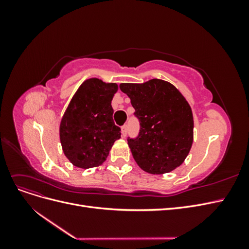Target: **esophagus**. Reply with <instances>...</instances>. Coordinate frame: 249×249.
I'll return each instance as SVG.
<instances>
[{
	"mask_svg": "<svg viewBox=\"0 0 249 249\" xmlns=\"http://www.w3.org/2000/svg\"><path fill=\"white\" fill-rule=\"evenodd\" d=\"M126 131H127V125L126 124H124L122 126V134H123V137H125L126 136Z\"/></svg>",
	"mask_w": 249,
	"mask_h": 249,
	"instance_id": "obj_1",
	"label": "esophagus"
}]
</instances>
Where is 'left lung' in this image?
I'll return each mask as SVG.
<instances>
[{
  "label": "left lung",
  "mask_w": 249,
  "mask_h": 249,
  "mask_svg": "<svg viewBox=\"0 0 249 249\" xmlns=\"http://www.w3.org/2000/svg\"><path fill=\"white\" fill-rule=\"evenodd\" d=\"M140 123L136 138H127L139 167L163 175L182 164L193 142V116L189 104L170 83L153 79L143 84L123 83Z\"/></svg>",
  "instance_id": "8db88e82"
}]
</instances>
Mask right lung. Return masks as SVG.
Masks as SVG:
<instances>
[{"mask_svg":"<svg viewBox=\"0 0 249 249\" xmlns=\"http://www.w3.org/2000/svg\"><path fill=\"white\" fill-rule=\"evenodd\" d=\"M117 89L115 83L93 78L83 83L72 96L59 131L63 153L74 166H99L120 138V127L113 122L111 106Z\"/></svg>","mask_w":249,"mask_h":249,"instance_id":"right-lung-1","label":"right lung"}]
</instances>
